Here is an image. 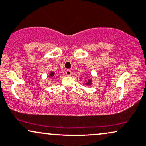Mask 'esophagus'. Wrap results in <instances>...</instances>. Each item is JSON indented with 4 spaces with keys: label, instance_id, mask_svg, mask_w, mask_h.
Segmentation results:
<instances>
[{
    "label": "esophagus",
    "instance_id": "obj_1",
    "mask_svg": "<svg viewBox=\"0 0 146 146\" xmlns=\"http://www.w3.org/2000/svg\"><path fill=\"white\" fill-rule=\"evenodd\" d=\"M65 73H66V75H67V76H70V75H71V70H66V71H65Z\"/></svg>",
    "mask_w": 146,
    "mask_h": 146
}]
</instances>
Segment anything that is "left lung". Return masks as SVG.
Segmentation results:
<instances>
[{
    "label": "left lung",
    "instance_id": "left-lung-1",
    "mask_svg": "<svg viewBox=\"0 0 146 146\" xmlns=\"http://www.w3.org/2000/svg\"><path fill=\"white\" fill-rule=\"evenodd\" d=\"M84 83L86 86H91L92 83H93V80H92V79H88V80H85Z\"/></svg>",
    "mask_w": 146,
    "mask_h": 146
}]
</instances>
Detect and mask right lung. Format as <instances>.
<instances>
[{"mask_svg": "<svg viewBox=\"0 0 146 146\" xmlns=\"http://www.w3.org/2000/svg\"><path fill=\"white\" fill-rule=\"evenodd\" d=\"M55 75V73L53 71H51L49 73V74H48V78H53V77H54ZM57 78V77H56Z\"/></svg>", "mask_w": 146, "mask_h": 146, "instance_id": "right-lung-1", "label": "right lung"}]
</instances>
